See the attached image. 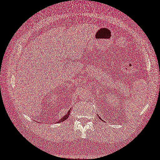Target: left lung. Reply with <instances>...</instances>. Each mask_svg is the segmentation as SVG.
I'll return each mask as SVG.
<instances>
[{
  "label": "left lung",
  "mask_w": 160,
  "mask_h": 160,
  "mask_svg": "<svg viewBox=\"0 0 160 160\" xmlns=\"http://www.w3.org/2000/svg\"><path fill=\"white\" fill-rule=\"evenodd\" d=\"M99 117V118H100V119H101V117Z\"/></svg>",
  "instance_id": "8db88e82"
}]
</instances>
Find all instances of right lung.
Returning a JSON list of instances; mask_svg holds the SVG:
<instances>
[{
  "label": "right lung",
  "mask_w": 160,
  "mask_h": 160,
  "mask_svg": "<svg viewBox=\"0 0 160 160\" xmlns=\"http://www.w3.org/2000/svg\"><path fill=\"white\" fill-rule=\"evenodd\" d=\"M70 111H71V110H68V113L66 114V115H64L63 117H62L61 119H58L57 122H54L55 123H59V122H63V121H65V120H66V119H68V117L70 116Z\"/></svg>",
  "instance_id": "add662e5"
}]
</instances>
